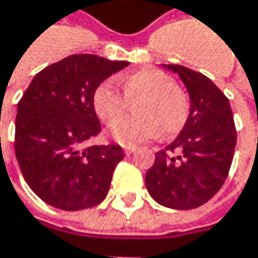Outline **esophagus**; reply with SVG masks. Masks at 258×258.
Wrapping results in <instances>:
<instances>
[{
	"label": "esophagus",
	"mask_w": 258,
	"mask_h": 258,
	"mask_svg": "<svg viewBox=\"0 0 258 258\" xmlns=\"http://www.w3.org/2000/svg\"><path fill=\"white\" fill-rule=\"evenodd\" d=\"M136 149H137L136 146H125V148H124V152H125L127 155H130V154H133Z\"/></svg>",
	"instance_id": "esophagus-1"
}]
</instances>
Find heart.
Returning <instances> with one entry per match:
<instances>
[{
	"mask_svg": "<svg viewBox=\"0 0 258 258\" xmlns=\"http://www.w3.org/2000/svg\"><path fill=\"white\" fill-rule=\"evenodd\" d=\"M124 94L113 80L101 82L92 94V106L97 116L112 124L137 101L136 117L120 120L112 125V137L124 145L134 146L151 140L160 133L169 137L183 128L189 116V101L175 80L158 69H142L119 79Z\"/></svg>",
	"mask_w": 258,
	"mask_h": 258,
	"instance_id": "obj_1",
	"label": "heart"
}]
</instances>
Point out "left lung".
<instances>
[{"mask_svg":"<svg viewBox=\"0 0 258 258\" xmlns=\"http://www.w3.org/2000/svg\"><path fill=\"white\" fill-rule=\"evenodd\" d=\"M179 75L191 109L180 134L155 154L145 183L155 202L172 209H194L211 200L227 179L236 146L229 98L205 75L164 66Z\"/></svg>","mask_w":258,"mask_h":258,"instance_id":"obj_1","label":"left lung"}]
</instances>
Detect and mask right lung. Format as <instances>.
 I'll use <instances>...</instances> for the list:
<instances>
[{
  "instance_id": "add662e5",
  "label": "right lung",
  "mask_w": 258,
  "mask_h": 258,
  "mask_svg": "<svg viewBox=\"0 0 258 258\" xmlns=\"http://www.w3.org/2000/svg\"><path fill=\"white\" fill-rule=\"evenodd\" d=\"M127 61L70 55L35 75L18 103L15 152L29 188L62 211L94 208L104 200L119 145L85 146L101 131L92 106L95 88Z\"/></svg>"
}]
</instances>
